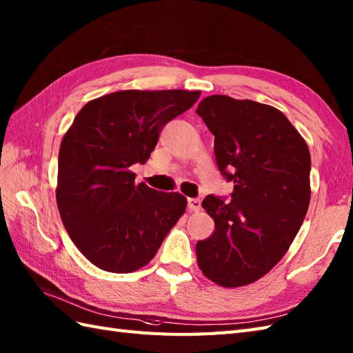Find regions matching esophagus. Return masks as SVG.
<instances>
[{"mask_svg": "<svg viewBox=\"0 0 353 353\" xmlns=\"http://www.w3.org/2000/svg\"><path fill=\"white\" fill-rule=\"evenodd\" d=\"M187 208L188 211H201V201L199 199H194V197H190V199H187Z\"/></svg>", "mask_w": 353, "mask_h": 353, "instance_id": "1", "label": "esophagus"}]
</instances>
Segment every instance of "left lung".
<instances>
[{
	"mask_svg": "<svg viewBox=\"0 0 353 353\" xmlns=\"http://www.w3.org/2000/svg\"><path fill=\"white\" fill-rule=\"evenodd\" d=\"M214 134L217 166L234 183L230 201L208 194L216 223L196 244L211 281L238 288L259 280L286 254L310 203V151L283 112L253 100L210 96L196 109Z\"/></svg>",
	"mask_w": 353,
	"mask_h": 353,
	"instance_id": "8db88e82",
	"label": "left lung"
}]
</instances>
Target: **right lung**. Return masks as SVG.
<instances>
[{
	"label": "right lung",
	"mask_w": 353,
	"mask_h": 353,
	"mask_svg": "<svg viewBox=\"0 0 353 353\" xmlns=\"http://www.w3.org/2000/svg\"><path fill=\"white\" fill-rule=\"evenodd\" d=\"M201 91L127 90L88 101L63 137L57 203L74 245L97 268L125 274L147 265L185 212L179 193L134 184L170 119Z\"/></svg>",
	"instance_id": "right-lung-1"
}]
</instances>
